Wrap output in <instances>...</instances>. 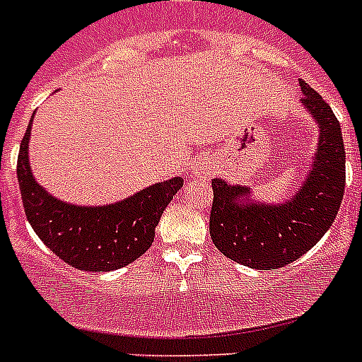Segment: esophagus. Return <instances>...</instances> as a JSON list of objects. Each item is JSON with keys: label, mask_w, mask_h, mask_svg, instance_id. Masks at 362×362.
Listing matches in <instances>:
<instances>
[{"label": "esophagus", "mask_w": 362, "mask_h": 362, "mask_svg": "<svg viewBox=\"0 0 362 362\" xmlns=\"http://www.w3.org/2000/svg\"><path fill=\"white\" fill-rule=\"evenodd\" d=\"M214 172H216V168H214L212 161H210V159H206V158L199 159V161L196 163V166H194V174H196L197 177H201V179L212 177Z\"/></svg>", "instance_id": "34e87169"}]
</instances>
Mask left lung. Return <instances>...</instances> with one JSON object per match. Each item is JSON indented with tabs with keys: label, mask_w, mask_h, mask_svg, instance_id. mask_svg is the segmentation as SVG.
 <instances>
[{
	"label": "left lung",
	"mask_w": 362,
	"mask_h": 362,
	"mask_svg": "<svg viewBox=\"0 0 362 362\" xmlns=\"http://www.w3.org/2000/svg\"><path fill=\"white\" fill-rule=\"evenodd\" d=\"M303 105L319 124L317 152L296 196L283 204L252 203L250 188L212 179L210 235L228 259L257 270H276L305 255L334 223L344 196L346 153L330 105L299 81Z\"/></svg>",
	"instance_id": "obj_1"
}]
</instances>
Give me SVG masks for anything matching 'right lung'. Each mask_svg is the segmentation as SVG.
<instances>
[{
    "instance_id": "obj_1",
    "label": "right lung",
    "mask_w": 362,
    "mask_h": 362,
    "mask_svg": "<svg viewBox=\"0 0 362 362\" xmlns=\"http://www.w3.org/2000/svg\"><path fill=\"white\" fill-rule=\"evenodd\" d=\"M30 129L32 119L19 145L18 181L25 214L37 238L65 263L85 272L117 270L145 254L163 210L183 187V179L156 183L107 206L65 203L50 196L32 175Z\"/></svg>"
}]
</instances>
